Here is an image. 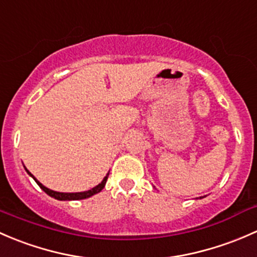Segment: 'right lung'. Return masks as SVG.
<instances>
[{
    "mask_svg": "<svg viewBox=\"0 0 257 257\" xmlns=\"http://www.w3.org/2000/svg\"><path fill=\"white\" fill-rule=\"evenodd\" d=\"M25 168H26V167H25ZM26 171H27V173L30 174L32 178H33L34 181H36V183L38 184V186L41 187L42 189H43L44 192L47 193V194L50 195V197H52V198H54V199H58V200H79V199H86V198H89V197H91V195L96 194V193L101 192V190L104 189L105 184H106L107 177H109V173H107L106 176L104 177V179H102L101 183H99L96 187L91 188V189L86 190V192H80V193H60V192H55V190H52V189H49V188L44 187L43 184H42L41 182H39L38 179H37L36 177H34L33 174H32L31 172L28 171L27 168H26Z\"/></svg>",
    "mask_w": 257,
    "mask_h": 257,
    "instance_id": "obj_1",
    "label": "right lung"
}]
</instances>
